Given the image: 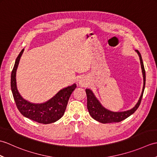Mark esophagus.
<instances>
[{
  "label": "esophagus",
  "instance_id": "obj_1",
  "mask_svg": "<svg viewBox=\"0 0 157 157\" xmlns=\"http://www.w3.org/2000/svg\"><path fill=\"white\" fill-rule=\"evenodd\" d=\"M79 84L84 85V79H81L80 80H79Z\"/></svg>",
  "mask_w": 157,
  "mask_h": 157
}]
</instances>
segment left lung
<instances>
[{
	"label": "left lung",
	"mask_w": 157,
	"mask_h": 157,
	"mask_svg": "<svg viewBox=\"0 0 157 157\" xmlns=\"http://www.w3.org/2000/svg\"><path fill=\"white\" fill-rule=\"evenodd\" d=\"M136 51L137 52L139 55L143 74V78H144V86H143L142 92L140 97L139 98L138 102H137V104L135 105L134 108L128 110V111L123 112H113L105 109V107H103L102 105L101 104V102L98 101V99L96 98L94 94H93L91 90L86 89V94H87V108L88 110V112L92 117L96 120V121L102 123L120 122L123 121V120L125 119L126 118H128V117H129L131 115H132L139 107L140 105L143 93H144L145 88L146 73L140 53L138 50H136Z\"/></svg>",
	"instance_id": "1"
}]
</instances>
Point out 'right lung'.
<instances>
[{
  "label": "right lung",
  "mask_w": 157,
  "mask_h": 157,
  "mask_svg": "<svg viewBox=\"0 0 157 157\" xmlns=\"http://www.w3.org/2000/svg\"><path fill=\"white\" fill-rule=\"evenodd\" d=\"M23 51L24 48L16 59L11 76V91L17 107L23 116L33 121L43 124L54 123L64 115L70 96L77 86L74 84L61 90L51 99L41 104H34L23 99L19 93L16 85V71Z\"/></svg>",
  "instance_id": "right-lung-1"
}]
</instances>
